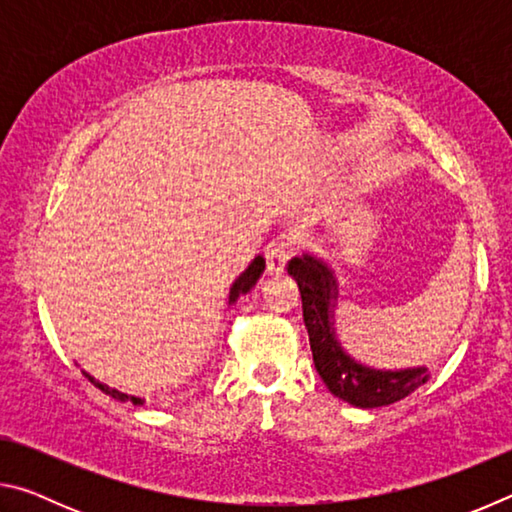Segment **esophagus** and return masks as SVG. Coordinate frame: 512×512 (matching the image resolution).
<instances>
[{"instance_id": "esophagus-1", "label": "esophagus", "mask_w": 512, "mask_h": 512, "mask_svg": "<svg viewBox=\"0 0 512 512\" xmlns=\"http://www.w3.org/2000/svg\"><path fill=\"white\" fill-rule=\"evenodd\" d=\"M296 241H293V237L289 235H280L275 237L271 244L266 246V262H268V271L271 273H282L284 266H287L289 259L296 255Z\"/></svg>"}]
</instances>
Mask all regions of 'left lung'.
Wrapping results in <instances>:
<instances>
[{"label":"left lung","mask_w":512,"mask_h":512,"mask_svg":"<svg viewBox=\"0 0 512 512\" xmlns=\"http://www.w3.org/2000/svg\"><path fill=\"white\" fill-rule=\"evenodd\" d=\"M287 271L298 282L314 366L329 393L359 409H375L404 400L429 379V370L422 366L375 370L348 357L334 334L336 280L332 271L309 255L293 257Z\"/></svg>","instance_id":"obj_1"}]
</instances>
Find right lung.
I'll use <instances>...</instances> for the list:
<instances>
[{
  "instance_id": "obj_1",
  "label": "right lung",
  "mask_w": 512,
  "mask_h": 512,
  "mask_svg": "<svg viewBox=\"0 0 512 512\" xmlns=\"http://www.w3.org/2000/svg\"><path fill=\"white\" fill-rule=\"evenodd\" d=\"M264 266H266V262H264V257H255L253 259V264H250L244 273L239 275V280L232 284V289H230V302H235L239 296H244V293H248L250 289L255 287V282L259 280V275L264 273ZM83 375L88 377L94 386L99 388L101 393H106V395H110V397H115V400H119V402H133V404H144V400L142 397H135V395H126V393H121V391H115V388H110V386H106V384H101L99 379H94L92 375H88V372L83 370Z\"/></svg>"
}]
</instances>
